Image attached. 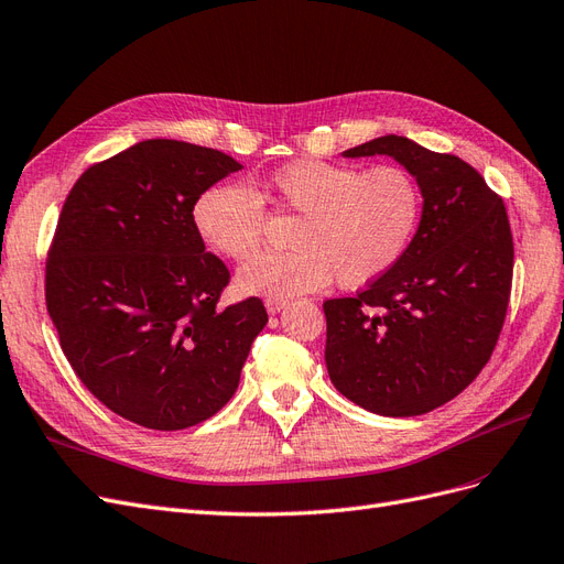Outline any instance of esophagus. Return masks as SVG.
<instances>
[{
  "label": "esophagus",
  "mask_w": 564,
  "mask_h": 564,
  "mask_svg": "<svg viewBox=\"0 0 564 564\" xmlns=\"http://www.w3.org/2000/svg\"><path fill=\"white\" fill-rule=\"evenodd\" d=\"M284 305H286V299H268L265 301V311L270 315H278V313L284 311Z\"/></svg>",
  "instance_id": "esophagus-1"
}]
</instances>
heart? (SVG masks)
Returning a JSON list of instances; mask_svg holds the SVG:
<instances>
[{"label":"heart","instance_id":"b5f03b06","mask_svg":"<svg viewBox=\"0 0 564 564\" xmlns=\"http://www.w3.org/2000/svg\"><path fill=\"white\" fill-rule=\"evenodd\" d=\"M301 220L296 249L263 253L247 263L237 286L270 299L315 292L336 278L344 289L365 286L395 265L412 245L423 214L419 181L402 166H360L299 160L272 174L263 193ZM204 242L232 261H247L265 235L263 199L242 183L214 185L195 204Z\"/></svg>","mask_w":564,"mask_h":564}]
</instances>
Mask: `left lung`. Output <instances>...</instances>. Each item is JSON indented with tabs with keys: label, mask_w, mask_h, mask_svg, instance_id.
<instances>
[{
	"label": "left lung",
	"mask_w": 564,
	"mask_h": 564,
	"mask_svg": "<svg viewBox=\"0 0 564 564\" xmlns=\"http://www.w3.org/2000/svg\"><path fill=\"white\" fill-rule=\"evenodd\" d=\"M388 155L412 174L423 214L412 245L365 292L324 301L329 379L381 416L454 400L489 362L513 282L503 199L470 164L388 133L344 158Z\"/></svg>",
	"instance_id": "obj_1"
}]
</instances>
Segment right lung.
Returning a JSON list of instances; mask_svg holds the SVG:
<instances>
[{"label": "right lung", "instance_id": "right-lung-1", "mask_svg": "<svg viewBox=\"0 0 564 564\" xmlns=\"http://www.w3.org/2000/svg\"><path fill=\"white\" fill-rule=\"evenodd\" d=\"M242 164L150 139L89 166L67 195L46 261V308L79 381L152 431L207 421L235 395L261 299L218 308L230 272L204 251L193 209Z\"/></svg>", "mask_w": 564, "mask_h": 564}]
</instances>
